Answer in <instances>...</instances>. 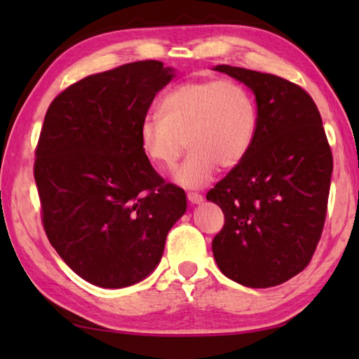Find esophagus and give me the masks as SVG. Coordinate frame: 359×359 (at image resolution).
Returning <instances> with one entry per match:
<instances>
[{
    "instance_id": "34e87169",
    "label": "esophagus",
    "mask_w": 359,
    "mask_h": 359,
    "mask_svg": "<svg viewBox=\"0 0 359 359\" xmlns=\"http://www.w3.org/2000/svg\"><path fill=\"white\" fill-rule=\"evenodd\" d=\"M187 198H188V201H190L191 204H201L204 201V198L201 196V194H198V193H188Z\"/></svg>"
}]
</instances>
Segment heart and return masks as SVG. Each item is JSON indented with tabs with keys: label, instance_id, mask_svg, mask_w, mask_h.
Returning a JSON list of instances; mask_svg holds the SVG:
<instances>
[{
	"label": "heart",
	"instance_id": "heart-1",
	"mask_svg": "<svg viewBox=\"0 0 359 359\" xmlns=\"http://www.w3.org/2000/svg\"><path fill=\"white\" fill-rule=\"evenodd\" d=\"M258 131V109L239 82L188 81L169 90L158 104V117L139 126V147L151 166L169 171L191 149L174 180L201 188L218 166L233 169L250 154Z\"/></svg>",
	"mask_w": 359,
	"mask_h": 359
}]
</instances>
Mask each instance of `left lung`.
<instances>
[{
  "label": "left lung",
  "mask_w": 359,
  "mask_h": 359,
  "mask_svg": "<svg viewBox=\"0 0 359 359\" xmlns=\"http://www.w3.org/2000/svg\"><path fill=\"white\" fill-rule=\"evenodd\" d=\"M252 90L258 109L253 147L208 193L224 214L212 241L231 280L269 288L311 263L323 231L332 154L320 112L306 90L274 74L218 65Z\"/></svg>",
  "instance_id": "obj_1"
}]
</instances>
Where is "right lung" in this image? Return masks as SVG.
<instances>
[{
	"mask_svg": "<svg viewBox=\"0 0 359 359\" xmlns=\"http://www.w3.org/2000/svg\"><path fill=\"white\" fill-rule=\"evenodd\" d=\"M174 69L156 60L82 79L48 106L34 180L52 247L83 280L102 288L141 282L163 257L187 210L139 147V126Z\"/></svg>",
	"mask_w": 359,
	"mask_h": 359,
	"instance_id": "obj_1",
	"label": "right lung"
}]
</instances>
